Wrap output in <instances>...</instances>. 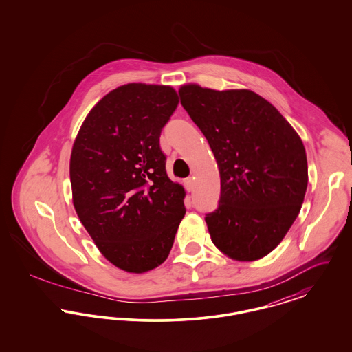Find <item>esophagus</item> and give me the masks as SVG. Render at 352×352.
<instances>
[{
    "instance_id": "obj_1",
    "label": "esophagus",
    "mask_w": 352,
    "mask_h": 352,
    "mask_svg": "<svg viewBox=\"0 0 352 352\" xmlns=\"http://www.w3.org/2000/svg\"><path fill=\"white\" fill-rule=\"evenodd\" d=\"M184 187H186V190L190 192V191H192L194 190V179L192 178H186L184 179Z\"/></svg>"
}]
</instances>
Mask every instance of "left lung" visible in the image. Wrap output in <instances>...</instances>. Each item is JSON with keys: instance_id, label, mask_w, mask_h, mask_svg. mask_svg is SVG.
<instances>
[{"instance_id": "obj_1", "label": "left lung", "mask_w": 352, "mask_h": 352, "mask_svg": "<svg viewBox=\"0 0 352 352\" xmlns=\"http://www.w3.org/2000/svg\"><path fill=\"white\" fill-rule=\"evenodd\" d=\"M179 96L218 164L220 201L206 217L212 243L232 260L263 258L283 241L306 194L307 160L300 135L251 89L188 83Z\"/></svg>"}]
</instances>
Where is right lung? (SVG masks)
<instances>
[{"mask_svg": "<svg viewBox=\"0 0 352 352\" xmlns=\"http://www.w3.org/2000/svg\"><path fill=\"white\" fill-rule=\"evenodd\" d=\"M178 102L170 85H120L89 111L74 141L75 211L101 254L128 273L168 258L186 214L184 186L168 178L160 148Z\"/></svg>", "mask_w": 352, "mask_h": 352, "instance_id": "1", "label": "right lung"}]
</instances>
